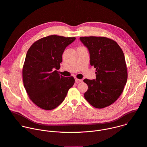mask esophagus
<instances>
[{"label":"esophagus","mask_w":147,"mask_h":147,"mask_svg":"<svg viewBox=\"0 0 147 147\" xmlns=\"http://www.w3.org/2000/svg\"><path fill=\"white\" fill-rule=\"evenodd\" d=\"M75 81H76V82H77V83H78V82H82V79H78V78H75Z\"/></svg>","instance_id":"1"}]
</instances>
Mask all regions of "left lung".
<instances>
[{"mask_svg":"<svg viewBox=\"0 0 147 147\" xmlns=\"http://www.w3.org/2000/svg\"><path fill=\"white\" fill-rule=\"evenodd\" d=\"M90 52V65L96 69V79H84L88 90L84 98L91 105L102 109L111 105L121 94L127 80L122 49L115 40L101 36L80 38Z\"/></svg>","mask_w":147,"mask_h":147,"instance_id":"8db88e82","label":"left lung"}]
</instances>
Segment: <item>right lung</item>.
I'll return each instance as SVG.
<instances>
[{"label": "right lung", "mask_w": 147, "mask_h": 147, "mask_svg": "<svg viewBox=\"0 0 147 147\" xmlns=\"http://www.w3.org/2000/svg\"><path fill=\"white\" fill-rule=\"evenodd\" d=\"M75 37L50 35L31 46L23 68L24 88L30 99L44 110H52L60 105L74 85L73 77L60 75L62 55Z\"/></svg>", "instance_id": "right-lung-1"}]
</instances>
